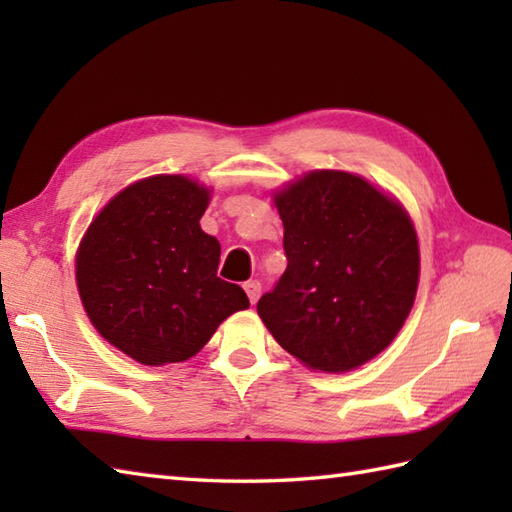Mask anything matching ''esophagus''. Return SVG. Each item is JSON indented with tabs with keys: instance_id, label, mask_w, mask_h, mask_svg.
Masks as SVG:
<instances>
[{
	"instance_id": "34e87169",
	"label": "esophagus",
	"mask_w": 512,
	"mask_h": 512,
	"mask_svg": "<svg viewBox=\"0 0 512 512\" xmlns=\"http://www.w3.org/2000/svg\"><path fill=\"white\" fill-rule=\"evenodd\" d=\"M244 290H246V295H248V301L255 306L259 295H262V281L250 279V281H246V284H244Z\"/></svg>"
}]
</instances>
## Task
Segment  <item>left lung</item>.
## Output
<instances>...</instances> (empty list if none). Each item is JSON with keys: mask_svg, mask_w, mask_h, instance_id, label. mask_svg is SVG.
<instances>
[{"mask_svg": "<svg viewBox=\"0 0 512 512\" xmlns=\"http://www.w3.org/2000/svg\"><path fill=\"white\" fill-rule=\"evenodd\" d=\"M286 273L259 299L275 341L303 365L350 372L396 339L418 290L411 217L361 176L310 171L275 193Z\"/></svg>", "mask_w": 512, "mask_h": 512, "instance_id": "1", "label": "left lung"}]
</instances>
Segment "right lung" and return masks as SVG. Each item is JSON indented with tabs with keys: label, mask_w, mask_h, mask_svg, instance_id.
Here are the masks:
<instances>
[{
	"label": "right lung",
	"mask_w": 512,
	"mask_h": 512,
	"mask_svg": "<svg viewBox=\"0 0 512 512\" xmlns=\"http://www.w3.org/2000/svg\"><path fill=\"white\" fill-rule=\"evenodd\" d=\"M211 191L151 176L105 204L76 250V286L105 341L143 365L182 363L250 301L217 277L220 242L200 228Z\"/></svg>",
	"instance_id": "right-lung-1"
}]
</instances>
